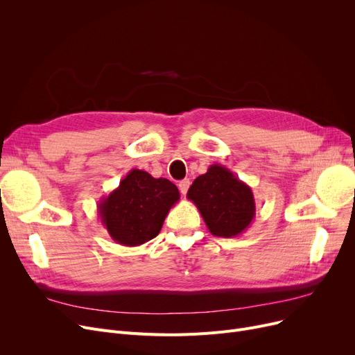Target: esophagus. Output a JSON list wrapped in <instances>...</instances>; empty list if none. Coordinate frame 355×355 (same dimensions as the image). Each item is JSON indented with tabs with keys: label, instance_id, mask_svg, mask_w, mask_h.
<instances>
[{
	"label": "esophagus",
	"instance_id": "esophagus-1",
	"mask_svg": "<svg viewBox=\"0 0 355 355\" xmlns=\"http://www.w3.org/2000/svg\"><path fill=\"white\" fill-rule=\"evenodd\" d=\"M189 187H190V180H182V181H180V184H178V189H180V191H181V194H182V196L187 194Z\"/></svg>",
	"mask_w": 355,
	"mask_h": 355
}]
</instances>
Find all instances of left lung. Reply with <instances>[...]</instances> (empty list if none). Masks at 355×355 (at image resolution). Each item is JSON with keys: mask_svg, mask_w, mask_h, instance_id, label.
<instances>
[{"mask_svg": "<svg viewBox=\"0 0 355 355\" xmlns=\"http://www.w3.org/2000/svg\"><path fill=\"white\" fill-rule=\"evenodd\" d=\"M213 236L237 237L248 230L256 214L252 189L220 164L198 175L187 193Z\"/></svg>", "mask_w": 355, "mask_h": 355, "instance_id": "left-lung-1", "label": "left lung"}]
</instances>
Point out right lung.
<instances>
[{"mask_svg":"<svg viewBox=\"0 0 355 355\" xmlns=\"http://www.w3.org/2000/svg\"><path fill=\"white\" fill-rule=\"evenodd\" d=\"M178 200V189L170 180L154 178L134 168L99 201L98 216L112 240L135 248L158 236L166 214Z\"/></svg>","mask_w":355,"mask_h":355,"instance_id":"right-lung-1","label":"right lung"}]
</instances>
